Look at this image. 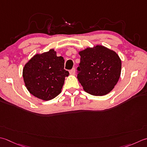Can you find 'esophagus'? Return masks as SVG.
I'll return each mask as SVG.
<instances>
[{
  "mask_svg": "<svg viewBox=\"0 0 147 147\" xmlns=\"http://www.w3.org/2000/svg\"><path fill=\"white\" fill-rule=\"evenodd\" d=\"M69 73L70 74H71V75H74V74H75V69L74 68L72 69L71 70L69 71Z\"/></svg>",
  "mask_w": 147,
  "mask_h": 147,
  "instance_id": "obj_1",
  "label": "esophagus"
}]
</instances>
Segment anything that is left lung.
<instances>
[{"mask_svg": "<svg viewBox=\"0 0 147 147\" xmlns=\"http://www.w3.org/2000/svg\"><path fill=\"white\" fill-rule=\"evenodd\" d=\"M79 55L77 78L83 90L96 96L110 93L121 73L122 62L117 53L104 46L97 45L79 51Z\"/></svg>", "mask_w": 147, "mask_h": 147, "instance_id": "8db88e82", "label": "left lung"}]
</instances>
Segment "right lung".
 Instances as JSON below:
<instances>
[{
  "mask_svg": "<svg viewBox=\"0 0 147 147\" xmlns=\"http://www.w3.org/2000/svg\"><path fill=\"white\" fill-rule=\"evenodd\" d=\"M64 59L51 49L36 54L26 63L23 78L28 92L37 98L51 100L61 92L69 72L64 69Z\"/></svg>",
  "mask_w": 147,
  "mask_h": 147,
  "instance_id": "obj_1",
  "label": "right lung"
}]
</instances>
